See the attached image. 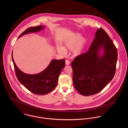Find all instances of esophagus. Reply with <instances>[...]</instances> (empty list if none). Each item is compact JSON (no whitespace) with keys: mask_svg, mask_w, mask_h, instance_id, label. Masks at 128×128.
<instances>
[{"mask_svg":"<svg viewBox=\"0 0 128 128\" xmlns=\"http://www.w3.org/2000/svg\"><path fill=\"white\" fill-rule=\"evenodd\" d=\"M70 64V61L68 60H66V64L69 65Z\"/></svg>","mask_w":128,"mask_h":128,"instance_id":"obj_1","label":"esophagus"}]
</instances>
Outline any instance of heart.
<instances>
[{
  "label": "heart",
  "instance_id": "obj_1",
  "mask_svg": "<svg viewBox=\"0 0 128 128\" xmlns=\"http://www.w3.org/2000/svg\"><path fill=\"white\" fill-rule=\"evenodd\" d=\"M85 43V39L81 38L79 34H76L66 40L64 43V47L58 46L57 51L60 54L64 55L66 53V50H72L73 56H77L81 53Z\"/></svg>",
  "mask_w": 128,
  "mask_h": 128
}]
</instances>
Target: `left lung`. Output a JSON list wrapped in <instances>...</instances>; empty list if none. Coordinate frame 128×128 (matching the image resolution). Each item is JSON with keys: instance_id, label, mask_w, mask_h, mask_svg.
Segmentation results:
<instances>
[{"instance_id": "obj_1", "label": "left lung", "mask_w": 128, "mask_h": 128, "mask_svg": "<svg viewBox=\"0 0 128 128\" xmlns=\"http://www.w3.org/2000/svg\"><path fill=\"white\" fill-rule=\"evenodd\" d=\"M117 56V48L108 34L98 28L88 51L75 57L72 63L75 89L85 96L101 91L115 75Z\"/></svg>"}]
</instances>
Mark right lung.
<instances>
[{
	"label": "right lung",
	"mask_w": 128,
	"mask_h": 128,
	"mask_svg": "<svg viewBox=\"0 0 128 128\" xmlns=\"http://www.w3.org/2000/svg\"><path fill=\"white\" fill-rule=\"evenodd\" d=\"M44 28L42 26L30 27L18 36L40 31ZM15 73L19 82L30 91L37 94H45L53 91L58 83L59 75L65 66L64 59L53 60L46 68L36 74H28L20 71L16 66L13 58Z\"/></svg>",
	"instance_id": "add662e5"
}]
</instances>
